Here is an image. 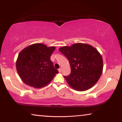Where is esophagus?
Wrapping results in <instances>:
<instances>
[{
    "label": "esophagus",
    "instance_id": "1",
    "mask_svg": "<svg viewBox=\"0 0 122 122\" xmlns=\"http://www.w3.org/2000/svg\"><path fill=\"white\" fill-rule=\"evenodd\" d=\"M58 71H59L60 72H60H61V71H62V69H61V68H59L58 69Z\"/></svg>",
    "mask_w": 122,
    "mask_h": 122
}]
</instances>
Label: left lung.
<instances>
[{
	"label": "left lung",
	"mask_w": 122,
	"mask_h": 122,
	"mask_svg": "<svg viewBox=\"0 0 122 122\" xmlns=\"http://www.w3.org/2000/svg\"><path fill=\"white\" fill-rule=\"evenodd\" d=\"M59 51L71 65V74L64 77L71 88L84 91L95 84L103 71L102 57L97 49L89 45L77 43L61 47Z\"/></svg>",
	"instance_id": "1"
}]
</instances>
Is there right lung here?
<instances>
[{
	"mask_svg": "<svg viewBox=\"0 0 122 122\" xmlns=\"http://www.w3.org/2000/svg\"><path fill=\"white\" fill-rule=\"evenodd\" d=\"M55 47L42 44L30 45L20 51L16 62L18 73L25 83L40 88L48 84L56 74L51 56Z\"/></svg>",
	"mask_w": 122,
	"mask_h": 122,
	"instance_id": "1",
	"label": "right lung"
}]
</instances>
